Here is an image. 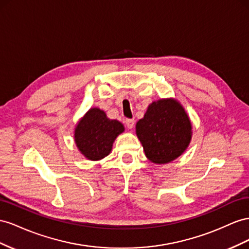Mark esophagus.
I'll list each match as a JSON object with an SVG mask.
<instances>
[{"label":"esophagus","instance_id":"1","mask_svg":"<svg viewBox=\"0 0 249 249\" xmlns=\"http://www.w3.org/2000/svg\"><path fill=\"white\" fill-rule=\"evenodd\" d=\"M125 124L127 126V128L132 129L133 126H134V119H126Z\"/></svg>","mask_w":249,"mask_h":249}]
</instances>
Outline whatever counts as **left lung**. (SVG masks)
Segmentation results:
<instances>
[{
	"mask_svg": "<svg viewBox=\"0 0 249 249\" xmlns=\"http://www.w3.org/2000/svg\"><path fill=\"white\" fill-rule=\"evenodd\" d=\"M191 130L187 112L172 99L151 103L137 123L145 154L155 164H167L181 155L191 141Z\"/></svg>",
	"mask_w": 249,
	"mask_h": 249,
	"instance_id": "1",
	"label": "left lung"
}]
</instances>
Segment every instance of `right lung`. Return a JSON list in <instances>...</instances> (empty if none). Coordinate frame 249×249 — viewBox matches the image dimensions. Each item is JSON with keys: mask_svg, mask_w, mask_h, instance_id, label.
I'll list each match as a JSON object with an SVG mask.
<instances>
[{"mask_svg": "<svg viewBox=\"0 0 249 249\" xmlns=\"http://www.w3.org/2000/svg\"><path fill=\"white\" fill-rule=\"evenodd\" d=\"M124 126L117 120H109L99 108H90L75 129V143L85 158L98 160L111 151L112 143Z\"/></svg>", "mask_w": 249, "mask_h": 249, "instance_id": "obj_1", "label": "right lung"}]
</instances>
